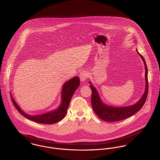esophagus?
Masks as SVG:
<instances>
[{
	"label": "esophagus",
	"mask_w": 160,
	"mask_h": 160,
	"mask_svg": "<svg viewBox=\"0 0 160 160\" xmlns=\"http://www.w3.org/2000/svg\"><path fill=\"white\" fill-rule=\"evenodd\" d=\"M88 77H89V74H88V72L86 71H82L79 74L80 79L82 82H85V80H86L88 79Z\"/></svg>",
	"instance_id": "esophagus-1"
}]
</instances>
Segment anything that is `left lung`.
I'll return each mask as SVG.
<instances>
[{
	"label": "left lung",
	"instance_id": "1",
	"mask_svg": "<svg viewBox=\"0 0 160 160\" xmlns=\"http://www.w3.org/2000/svg\"><path fill=\"white\" fill-rule=\"evenodd\" d=\"M136 52H138V55L141 57L145 66L146 89L142 97L134 105L123 107H114L104 104L100 98L96 89L94 86H92L91 82H89V83L91 84L90 88L92 91L91 104L92 109L98 115V118L103 121L107 122H115L128 118L140 110L146 102L148 90V67L144 57L138 52L137 49Z\"/></svg>",
	"mask_w": 160,
	"mask_h": 160
}]
</instances>
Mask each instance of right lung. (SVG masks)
<instances>
[{"mask_svg": "<svg viewBox=\"0 0 160 160\" xmlns=\"http://www.w3.org/2000/svg\"><path fill=\"white\" fill-rule=\"evenodd\" d=\"M79 85L80 78L78 77H75L66 82L62 88V103L58 109L48 112V113H44L37 116H30L26 114L19 108V107L12 98V96L11 98L13 105L16 110L27 119L37 123L52 124L60 121L64 118L67 113L70 101L74 94V92Z\"/></svg>", "mask_w": 160, "mask_h": 160, "instance_id": "right-lung-1", "label": "right lung"}]
</instances>
